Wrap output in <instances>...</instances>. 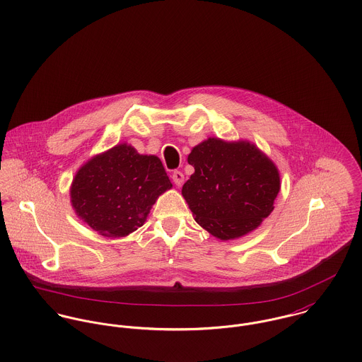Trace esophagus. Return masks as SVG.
Returning <instances> with one entry per match:
<instances>
[{
    "mask_svg": "<svg viewBox=\"0 0 362 362\" xmlns=\"http://www.w3.org/2000/svg\"><path fill=\"white\" fill-rule=\"evenodd\" d=\"M173 181L177 187H181L184 182V174L181 171H174L173 173Z\"/></svg>",
    "mask_w": 362,
    "mask_h": 362,
    "instance_id": "1",
    "label": "esophagus"
}]
</instances>
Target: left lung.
<instances>
[{
    "label": "left lung",
    "instance_id": "8db88e82",
    "mask_svg": "<svg viewBox=\"0 0 362 362\" xmlns=\"http://www.w3.org/2000/svg\"><path fill=\"white\" fill-rule=\"evenodd\" d=\"M188 163L195 173L181 192L197 223L213 237H244L273 211L280 174L252 142L207 138L192 148Z\"/></svg>",
    "mask_w": 362,
    "mask_h": 362
}]
</instances>
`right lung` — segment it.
<instances>
[{
	"label": "right lung",
	"mask_w": 362,
	"mask_h": 362,
	"mask_svg": "<svg viewBox=\"0 0 362 362\" xmlns=\"http://www.w3.org/2000/svg\"><path fill=\"white\" fill-rule=\"evenodd\" d=\"M171 187L157 156L118 144L76 171L69 195L76 216L90 228L119 238L144 226L157 198Z\"/></svg>",
	"instance_id": "1"
}]
</instances>
